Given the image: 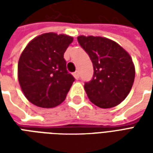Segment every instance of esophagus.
Segmentation results:
<instances>
[{
	"label": "esophagus",
	"instance_id": "esophagus-1",
	"mask_svg": "<svg viewBox=\"0 0 153 153\" xmlns=\"http://www.w3.org/2000/svg\"><path fill=\"white\" fill-rule=\"evenodd\" d=\"M74 77L75 78V79H79V71H76V72H74L73 74Z\"/></svg>",
	"mask_w": 153,
	"mask_h": 153
}]
</instances>
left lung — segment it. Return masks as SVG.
<instances>
[{
  "label": "left lung",
  "instance_id": "obj_1",
  "mask_svg": "<svg viewBox=\"0 0 153 153\" xmlns=\"http://www.w3.org/2000/svg\"><path fill=\"white\" fill-rule=\"evenodd\" d=\"M77 39L93 65V79L84 84L88 97L100 108L119 105L128 96L134 81L131 56L109 38L81 35Z\"/></svg>",
  "mask_w": 153,
  "mask_h": 153
}]
</instances>
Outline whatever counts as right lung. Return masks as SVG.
Instances as JSON below:
<instances>
[{
    "label": "right lung",
    "instance_id": "1",
    "mask_svg": "<svg viewBox=\"0 0 153 153\" xmlns=\"http://www.w3.org/2000/svg\"><path fill=\"white\" fill-rule=\"evenodd\" d=\"M73 37L47 33L34 38L20 55L18 79L25 97L33 105L52 108L62 103L74 81L67 72L64 53Z\"/></svg>",
    "mask_w": 153,
    "mask_h": 153
}]
</instances>
